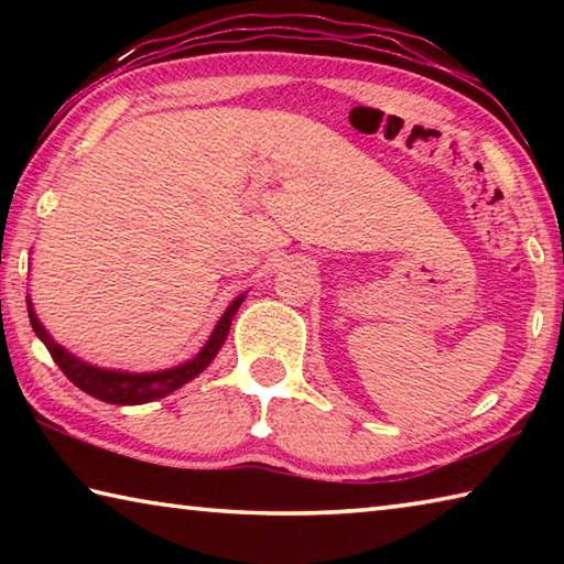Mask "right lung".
<instances>
[{
    "label": "right lung",
    "instance_id": "add662e5",
    "mask_svg": "<svg viewBox=\"0 0 564 564\" xmlns=\"http://www.w3.org/2000/svg\"><path fill=\"white\" fill-rule=\"evenodd\" d=\"M243 299H246V291L228 303V308L224 311V316L218 318L212 336H208L204 348L198 350L194 358H188L181 362V366L166 368V370H151V373H129V370L99 368V366H91L87 360L76 358L74 352L59 346V343L50 336V330L42 326V321L36 318V311L30 295H26V311H30V321L36 338L44 343L46 350L52 352L56 366L62 368V373L69 378L76 388H82L84 393H89L91 398H99L104 403H111V405H141V403H151V400L166 398L169 393H174V390H178L181 386H186L188 380H194L198 373H204V370L212 366V360L218 356V350H221V346L228 338L231 321L236 316V311L241 308Z\"/></svg>",
    "mask_w": 564,
    "mask_h": 564
}]
</instances>
